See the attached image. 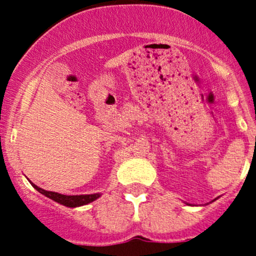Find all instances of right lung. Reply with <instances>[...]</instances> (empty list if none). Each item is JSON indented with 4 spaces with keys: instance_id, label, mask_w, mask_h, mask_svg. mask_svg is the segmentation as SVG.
Masks as SVG:
<instances>
[{
    "instance_id": "add662e5",
    "label": "right lung",
    "mask_w": 256,
    "mask_h": 256,
    "mask_svg": "<svg viewBox=\"0 0 256 256\" xmlns=\"http://www.w3.org/2000/svg\"><path fill=\"white\" fill-rule=\"evenodd\" d=\"M32 186L38 190V192L42 193V194H44L46 197L53 200L54 202L60 203V204L66 206V207H70V208L85 206V204H88V203L92 202V200H98V198L100 197V193H95V194H82V196H66V194H60V193H56V192H49V190H43V188H40L38 186H36L34 183H32Z\"/></svg>"
}]
</instances>
